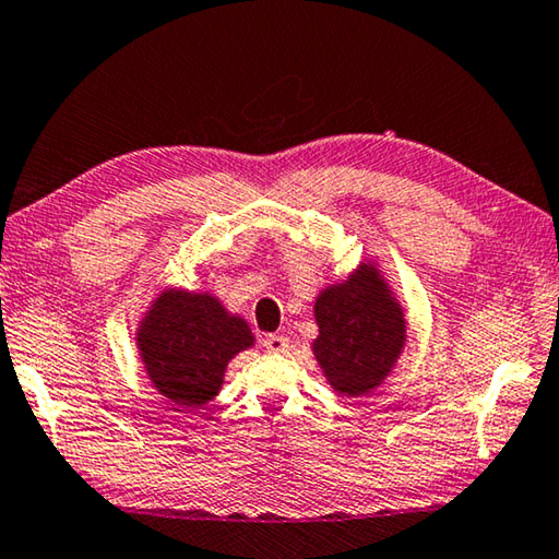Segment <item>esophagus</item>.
I'll use <instances>...</instances> for the list:
<instances>
[{
    "label": "esophagus",
    "instance_id": "obj_1",
    "mask_svg": "<svg viewBox=\"0 0 559 559\" xmlns=\"http://www.w3.org/2000/svg\"><path fill=\"white\" fill-rule=\"evenodd\" d=\"M262 346L267 348L270 354H287L289 338H287V336H280V334H270V336H264Z\"/></svg>",
    "mask_w": 559,
    "mask_h": 559
}]
</instances>
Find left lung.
<instances>
[{
	"instance_id": "8db88e82",
	"label": "left lung",
	"mask_w": 559,
	"mask_h": 559,
	"mask_svg": "<svg viewBox=\"0 0 559 559\" xmlns=\"http://www.w3.org/2000/svg\"><path fill=\"white\" fill-rule=\"evenodd\" d=\"M314 319L319 336L311 350L338 395L373 393L405 350V309L373 260L321 289Z\"/></svg>"
}]
</instances>
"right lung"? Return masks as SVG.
<instances>
[{"label": "right lung", "mask_w": 559, "mask_h": 559, "mask_svg": "<svg viewBox=\"0 0 559 559\" xmlns=\"http://www.w3.org/2000/svg\"><path fill=\"white\" fill-rule=\"evenodd\" d=\"M136 348L156 393L195 409L221 393L230 360L254 346L248 321L211 292L162 289L136 329Z\"/></svg>", "instance_id": "obj_1"}]
</instances>
